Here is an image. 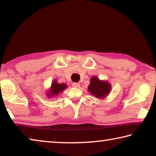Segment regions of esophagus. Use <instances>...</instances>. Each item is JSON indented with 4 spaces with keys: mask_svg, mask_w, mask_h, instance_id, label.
I'll return each instance as SVG.
<instances>
[{
    "mask_svg": "<svg viewBox=\"0 0 156 156\" xmlns=\"http://www.w3.org/2000/svg\"><path fill=\"white\" fill-rule=\"evenodd\" d=\"M72 86L73 87H78L79 86H80V84H79L78 83H76V82H74V83H72Z\"/></svg>",
    "mask_w": 156,
    "mask_h": 156,
    "instance_id": "obj_1",
    "label": "esophagus"
}]
</instances>
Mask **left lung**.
<instances>
[{
	"mask_svg": "<svg viewBox=\"0 0 156 156\" xmlns=\"http://www.w3.org/2000/svg\"><path fill=\"white\" fill-rule=\"evenodd\" d=\"M90 82L88 90L98 98H102L109 93L111 86L107 82L100 81L97 77L92 78Z\"/></svg>",
	"mask_w": 156,
	"mask_h": 156,
	"instance_id": "8db88e82",
	"label": "left lung"
}]
</instances>
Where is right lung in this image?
<instances>
[{
  "mask_svg": "<svg viewBox=\"0 0 156 156\" xmlns=\"http://www.w3.org/2000/svg\"><path fill=\"white\" fill-rule=\"evenodd\" d=\"M66 88H67V85L65 84H58L56 83V81H54L50 89V94H48V96L49 97L57 96L60 92L62 91Z\"/></svg>",
  "mask_w": 156,
  "mask_h": 156,
  "instance_id": "1",
  "label": "right lung"
}]
</instances>
